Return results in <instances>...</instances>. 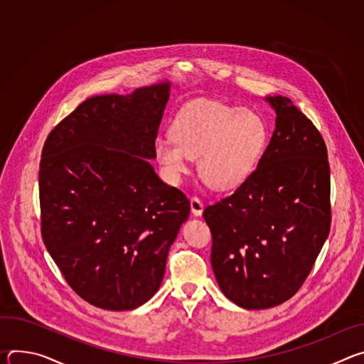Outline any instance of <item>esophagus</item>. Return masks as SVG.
<instances>
[{
	"instance_id": "obj_1",
	"label": "esophagus",
	"mask_w": 364,
	"mask_h": 364,
	"mask_svg": "<svg viewBox=\"0 0 364 364\" xmlns=\"http://www.w3.org/2000/svg\"><path fill=\"white\" fill-rule=\"evenodd\" d=\"M190 207H191V213L194 216H201L203 209H204V204H203V201L198 197H191Z\"/></svg>"
}]
</instances>
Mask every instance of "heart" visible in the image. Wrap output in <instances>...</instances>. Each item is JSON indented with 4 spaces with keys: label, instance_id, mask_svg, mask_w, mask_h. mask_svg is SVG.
Returning <instances> with one entry per match:
<instances>
[{
    "label": "heart",
    "instance_id": "obj_1",
    "mask_svg": "<svg viewBox=\"0 0 364 364\" xmlns=\"http://www.w3.org/2000/svg\"><path fill=\"white\" fill-rule=\"evenodd\" d=\"M171 136L154 144L155 160L166 178L178 183L198 159L203 180L218 190L239 187L255 170L264 152L268 128L264 118L218 100L186 105L171 125Z\"/></svg>",
    "mask_w": 364,
    "mask_h": 364
}]
</instances>
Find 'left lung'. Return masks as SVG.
<instances>
[{
    "instance_id": "left-lung-1",
    "label": "left lung",
    "mask_w": 364,
    "mask_h": 364,
    "mask_svg": "<svg viewBox=\"0 0 364 364\" xmlns=\"http://www.w3.org/2000/svg\"><path fill=\"white\" fill-rule=\"evenodd\" d=\"M275 131L256 170L203 218L212 230V267L222 292L246 309L295 295L331 226L326 142L285 96H267Z\"/></svg>"
}]
</instances>
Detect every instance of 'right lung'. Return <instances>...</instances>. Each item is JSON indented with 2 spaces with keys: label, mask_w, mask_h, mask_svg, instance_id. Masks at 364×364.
Here are the masks:
<instances>
[{
  "label": "right lung",
  "mask_w": 364,
  "mask_h": 364,
  "mask_svg": "<svg viewBox=\"0 0 364 364\" xmlns=\"http://www.w3.org/2000/svg\"><path fill=\"white\" fill-rule=\"evenodd\" d=\"M170 83L86 99L44 142L43 242L70 288L89 304L134 309L159 291L190 200L148 160Z\"/></svg>",
  "instance_id": "right-lung-1"
}]
</instances>
